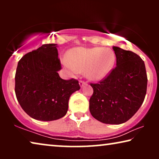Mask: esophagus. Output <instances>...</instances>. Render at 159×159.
<instances>
[{
    "label": "esophagus",
    "instance_id": "1",
    "mask_svg": "<svg viewBox=\"0 0 159 159\" xmlns=\"http://www.w3.org/2000/svg\"><path fill=\"white\" fill-rule=\"evenodd\" d=\"M85 84H86V82L82 81V80H80V87H81V88H82V87H83Z\"/></svg>",
    "mask_w": 159,
    "mask_h": 159
}]
</instances>
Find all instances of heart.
Listing matches in <instances>:
<instances>
[{
  "label": "heart",
  "instance_id": "obj_1",
  "mask_svg": "<svg viewBox=\"0 0 159 159\" xmlns=\"http://www.w3.org/2000/svg\"><path fill=\"white\" fill-rule=\"evenodd\" d=\"M116 56L109 48H75L69 51L67 59H63L64 66L72 75L85 70V76L93 81L106 78L114 68Z\"/></svg>",
  "mask_w": 159,
  "mask_h": 159
}]
</instances>
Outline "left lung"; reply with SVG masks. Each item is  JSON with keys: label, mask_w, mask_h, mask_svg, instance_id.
Masks as SVG:
<instances>
[{"label": "left lung", "mask_w": 159, "mask_h": 159, "mask_svg": "<svg viewBox=\"0 0 159 159\" xmlns=\"http://www.w3.org/2000/svg\"><path fill=\"white\" fill-rule=\"evenodd\" d=\"M116 66L98 84L91 83L90 114L104 124L120 125L134 116L144 101L148 78L145 63L130 51L113 46Z\"/></svg>", "instance_id": "obj_1"}]
</instances>
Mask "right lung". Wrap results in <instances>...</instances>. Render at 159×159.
Segmentation results:
<instances>
[{"instance_id":"obj_1","label":"right lung","mask_w":159,"mask_h":159,"mask_svg":"<svg viewBox=\"0 0 159 159\" xmlns=\"http://www.w3.org/2000/svg\"><path fill=\"white\" fill-rule=\"evenodd\" d=\"M56 44H44L19 60L15 93L22 109L40 121H53L66 115L71 95L80 89L77 80H65Z\"/></svg>"}]
</instances>
